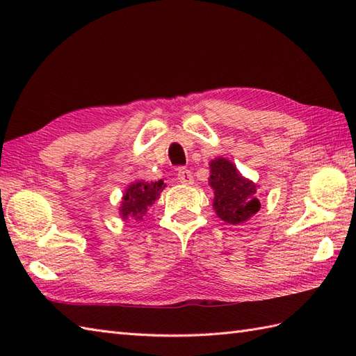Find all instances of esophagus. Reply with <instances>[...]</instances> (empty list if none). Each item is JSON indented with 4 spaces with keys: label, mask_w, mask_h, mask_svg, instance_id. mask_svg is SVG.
Listing matches in <instances>:
<instances>
[{
    "label": "esophagus",
    "mask_w": 356,
    "mask_h": 356,
    "mask_svg": "<svg viewBox=\"0 0 356 356\" xmlns=\"http://www.w3.org/2000/svg\"><path fill=\"white\" fill-rule=\"evenodd\" d=\"M177 180L184 185H191L193 184V172L186 168H179L177 170Z\"/></svg>",
    "instance_id": "esophagus-1"
}]
</instances>
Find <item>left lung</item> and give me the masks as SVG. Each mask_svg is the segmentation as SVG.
Here are the masks:
<instances>
[{
    "instance_id": "left-lung-1",
    "label": "left lung",
    "mask_w": 356,
    "mask_h": 356,
    "mask_svg": "<svg viewBox=\"0 0 356 356\" xmlns=\"http://www.w3.org/2000/svg\"><path fill=\"white\" fill-rule=\"evenodd\" d=\"M209 186L214 190V211L217 217L231 225L246 222L260 209L257 185L241 176L228 159L217 157L209 162Z\"/></svg>"
}]
</instances>
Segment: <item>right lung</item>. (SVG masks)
<instances>
[{
    "label": "right lung",
    "instance_id": "add662e5",
    "mask_svg": "<svg viewBox=\"0 0 356 356\" xmlns=\"http://www.w3.org/2000/svg\"><path fill=\"white\" fill-rule=\"evenodd\" d=\"M166 185L163 180H157V182H143L138 180L128 185L127 191L120 202L119 214L124 220L128 218H134V220H142L143 216L147 214L148 207L159 199V195L163 191Z\"/></svg>",
    "mask_w": 356,
    "mask_h": 356
}]
</instances>
